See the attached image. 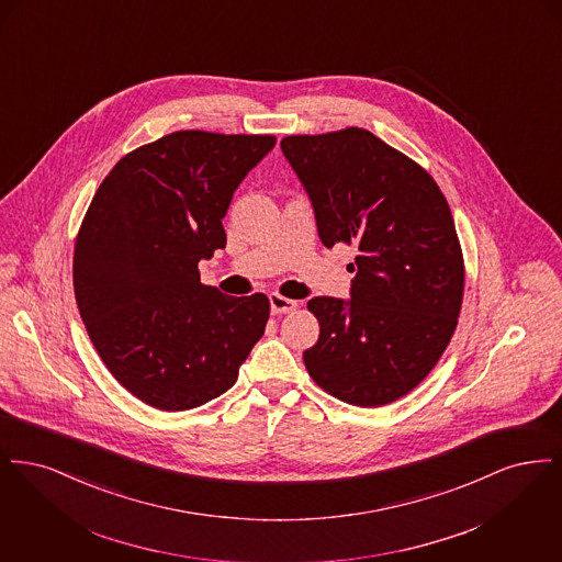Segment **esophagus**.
I'll list each match as a JSON object with an SVG mask.
<instances>
[{
    "instance_id": "1",
    "label": "esophagus",
    "mask_w": 562,
    "mask_h": 562,
    "mask_svg": "<svg viewBox=\"0 0 562 562\" xmlns=\"http://www.w3.org/2000/svg\"><path fill=\"white\" fill-rule=\"evenodd\" d=\"M269 305H271V312L273 314H289L296 307V301L293 299H286L282 294L271 293L269 294Z\"/></svg>"
}]
</instances>
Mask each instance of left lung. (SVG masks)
Here are the masks:
<instances>
[{
  "mask_svg": "<svg viewBox=\"0 0 562 562\" xmlns=\"http://www.w3.org/2000/svg\"><path fill=\"white\" fill-rule=\"evenodd\" d=\"M322 244H356L349 299L314 296L321 337L303 351L330 396L381 406L417 387L453 337L463 257L453 214L428 172L362 128L280 143Z\"/></svg>",
  "mask_w": 562,
  "mask_h": 562,
  "instance_id": "obj_1",
  "label": "left lung"
}]
</instances>
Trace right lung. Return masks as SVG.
<instances>
[{
	"mask_svg": "<svg viewBox=\"0 0 562 562\" xmlns=\"http://www.w3.org/2000/svg\"><path fill=\"white\" fill-rule=\"evenodd\" d=\"M273 145L268 134H166L117 161L83 216L81 321L109 373L154 408L225 394L266 333L268 296L204 286L198 263L225 248L234 191Z\"/></svg>",
	"mask_w": 562,
	"mask_h": 562,
	"instance_id": "1",
	"label": "right lung"
}]
</instances>
